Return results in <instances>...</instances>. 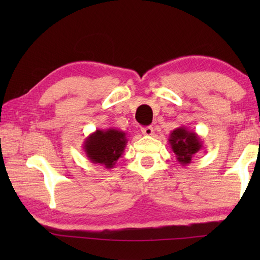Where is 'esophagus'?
I'll return each mask as SVG.
<instances>
[{
  "mask_svg": "<svg viewBox=\"0 0 260 260\" xmlns=\"http://www.w3.org/2000/svg\"><path fill=\"white\" fill-rule=\"evenodd\" d=\"M141 132H142L143 135H147V136H150L153 134V128L150 126L148 127H143V128H141Z\"/></svg>",
  "mask_w": 260,
  "mask_h": 260,
  "instance_id": "obj_1",
  "label": "esophagus"
}]
</instances>
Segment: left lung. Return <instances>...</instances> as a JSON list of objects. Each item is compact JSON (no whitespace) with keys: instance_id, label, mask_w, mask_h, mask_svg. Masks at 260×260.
Masks as SVG:
<instances>
[{"instance_id":"1","label":"left lung","mask_w":260,"mask_h":260,"mask_svg":"<svg viewBox=\"0 0 260 260\" xmlns=\"http://www.w3.org/2000/svg\"><path fill=\"white\" fill-rule=\"evenodd\" d=\"M169 143L175 153L177 160L183 166L190 164L193 156L203 148V141L200 135L183 126L172 131Z\"/></svg>"}]
</instances>
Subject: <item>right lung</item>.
Instances as JSON below:
<instances>
[{
    "mask_svg": "<svg viewBox=\"0 0 260 260\" xmlns=\"http://www.w3.org/2000/svg\"><path fill=\"white\" fill-rule=\"evenodd\" d=\"M128 140L126 133L110 127L107 129H96L83 141L82 148L88 160L112 169L122 156Z\"/></svg>",
    "mask_w": 260,
    "mask_h": 260,
    "instance_id": "1",
    "label": "right lung"
}]
</instances>
